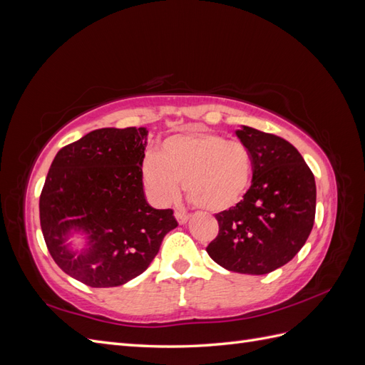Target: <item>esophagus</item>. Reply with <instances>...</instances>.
<instances>
[{
  "mask_svg": "<svg viewBox=\"0 0 365 365\" xmlns=\"http://www.w3.org/2000/svg\"><path fill=\"white\" fill-rule=\"evenodd\" d=\"M175 217H176V220H178V224L180 225H184L187 220L190 219V216L189 215H185V213H181V212H175Z\"/></svg>",
  "mask_w": 365,
  "mask_h": 365,
  "instance_id": "34e87169",
  "label": "esophagus"
}]
</instances>
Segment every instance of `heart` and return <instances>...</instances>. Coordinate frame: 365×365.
<instances>
[{
    "mask_svg": "<svg viewBox=\"0 0 365 365\" xmlns=\"http://www.w3.org/2000/svg\"><path fill=\"white\" fill-rule=\"evenodd\" d=\"M252 158L242 141L208 130H190L165 138L160 153L143 161V180L158 205L180 195L181 181L190 201L212 213L227 212L247 195Z\"/></svg>",
    "mask_w": 365,
    "mask_h": 365,
    "instance_id": "1",
    "label": "heart"
}]
</instances>
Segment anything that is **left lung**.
Returning <instances> with one entry per match:
<instances>
[{"instance_id": "obj_1", "label": "left lung", "mask_w": 365, "mask_h": 365, "mask_svg": "<svg viewBox=\"0 0 365 365\" xmlns=\"http://www.w3.org/2000/svg\"><path fill=\"white\" fill-rule=\"evenodd\" d=\"M236 135L251 152L252 181L244 200L216 215L219 235L207 252L228 271L262 275L291 262L306 244L315 219V178L284 138L250 126Z\"/></svg>"}]
</instances>
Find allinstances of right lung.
I'll return each mask as SVG.
<instances>
[{"instance_id": "add662e5", "label": "right lung", "mask_w": 365, "mask_h": 365, "mask_svg": "<svg viewBox=\"0 0 365 365\" xmlns=\"http://www.w3.org/2000/svg\"><path fill=\"white\" fill-rule=\"evenodd\" d=\"M148 135L146 128L97 129L62 148L50 165L39 200L43 239L58 267L91 288H114L145 272L178 227L172 210L146 200Z\"/></svg>"}]
</instances>
